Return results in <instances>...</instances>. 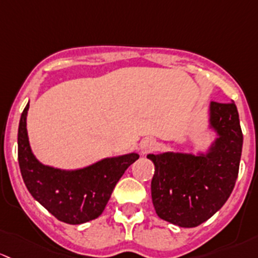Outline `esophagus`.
<instances>
[{
  "instance_id": "1",
  "label": "esophagus",
  "mask_w": 258,
  "mask_h": 258,
  "mask_svg": "<svg viewBox=\"0 0 258 258\" xmlns=\"http://www.w3.org/2000/svg\"><path fill=\"white\" fill-rule=\"evenodd\" d=\"M156 148V142L153 138H145L140 143V149H142L143 154H148L150 151H153Z\"/></svg>"
}]
</instances>
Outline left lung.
Listing matches in <instances>:
<instances>
[{"instance_id": "8db88e82", "label": "left lung", "mask_w": 258, "mask_h": 258, "mask_svg": "<svg viewBox=\"0 0 258 258\" xmlns=\"http://www.w3.org/2000/svg\"><path fill=\"white\" fill-rule=\"evenodd\" d=\"M211 125L220 138L208 156L148 155L155 165L154 208L170 224L199 226L224 206L235 187L243 143L235 103L211 102Z\"/></svg>"}]
</instances>
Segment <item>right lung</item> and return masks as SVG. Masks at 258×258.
I'll list each match as a JSON object with an SVG mask.
<instances>
[{
  "label": "right lung",
  "mask_w": 258,
  "mask_h": 258,
  "mask_svg": "<svg viewBox=\"0 0 258 258\" xmlns=\"http://www.w3.org/2000/svg\"><path fill=\"white\" fill-rule=\"evenodd\" d=\"M30 104L22 111L18 126V164L31 195L55 219L78 225L99 216L125 170L138 154L105 159L77 171H62L42 165L31 153L26 129Z\"/></svg>",
  "instance_id": "right-lung-1"
}]
</instances>
